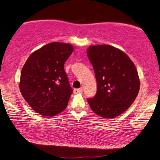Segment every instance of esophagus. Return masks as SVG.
<instances>
[{"mask_svg":"<svg viewBox=\"0 0 160 160\" xmlns=\"http://www.w3.org/2000/svg\"><path fill=\"white\" fill-rule=\"evenodd\" d=\"M82 92V88H77L74 89V93L75 94H80V93Z\"/></svg>","mask_w":160,"mask_h":160,"instance_id":"obj_1","label":"esophagus"}]
</instances>
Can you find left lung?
I'll use <instances>...</instances> for the list:
<instances>
[{
    "instance_id": "1",
    "label": "left lung",
    "mask_w": 160,
    "mask_h": 160,
    "mask_svg": "<svg viewBox=\"0 0 160 160\" xmlns=\"http://www.w3.org/2000/svg\"><path fill=\"white\" fill-rule=\"evenodd\" d=\"M94 68L97 94L88 98L96 114L113 118L129 108L140 89L134 63L127 55L108 45L89 46L87 50Z\"/></svg>"
}]
</instances>
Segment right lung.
Wrapping results in <instances>:
<instances>
[{
    "instance_id": "right-lung-1",
    "label": "right lung",
    "mask_w": 160,
    "mask_h": 160,
    "mask_svg": "<svg viewBox=\"0 0 160 160\" xmlns=\"http://www.w3.org/2000/svg\"><path fill=\"white\" fill-rule=\"evenodd\" d=\"M72 51L68 43H49L33 52L23 66L20 91L36 112L52 117L66 109L72 89L63 65Z\"/></svg>"
}]
</instances>
